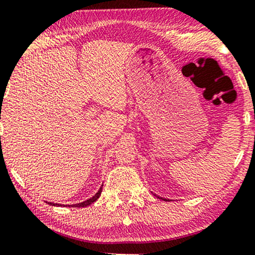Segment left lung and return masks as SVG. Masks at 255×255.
Here are the masks:
<instances>
[{
  "label": "left lung",
  "instance_id": "obj_1",
  "mask_svg": "<svg viewBox=\"0 0 255 255\" xmlns=\"http://www.w3.org/2000/svg\"><path fill=\"white\" fill-rule=\"evenodd\" d=\"M158 198H160V200H162V201H169V200H167V198H163V197H160V196H158Z\"/></svg>",
  "mask_w": 255,
  "mask_h": 255
}]
</instances>
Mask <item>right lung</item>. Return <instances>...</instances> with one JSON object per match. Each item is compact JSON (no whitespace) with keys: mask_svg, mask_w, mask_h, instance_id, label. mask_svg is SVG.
<instances>
[{"mask_svg":"<svg viewBox=\"0 0 255 255\" xmlns=\"http://www.w3.org/2000/svg\"><path fill=\"white\" fill-rule=\"evenodd\" d=\"M102 187H103V184L102 186H101V188L99 189V191H97V193L94 195L93 197H90V198H88V200L87 201H83V202H81V203H75V204H59V203H52V202H48V204H51V205H57V207H72V208H83V207H88V205H90L92 203H94V202H95L97 198H99L100 196H101V193H102Z\"/></svg>","mask_w":255,"mask_h":255,"instance_id":"right-lung-1","label":"right lung"}]
</instances>
